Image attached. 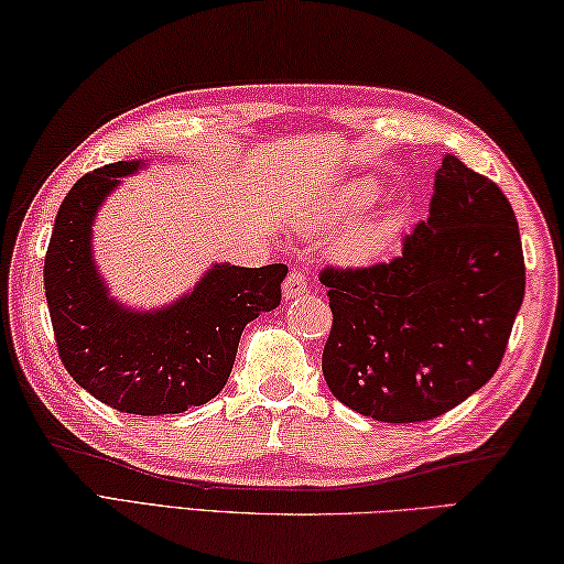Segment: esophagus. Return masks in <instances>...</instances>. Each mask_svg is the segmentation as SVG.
Instances as JSON below:
<instances>
[{"label":"esophagus","instance_id":"obj_1","mask_svg":"<svg viewBox=\"0 0 564 564\" xmlns=\"http://www.w3.org/2000/svg\"><path fill=\"white\" fill-rule=\"evenodd\" d=\"M308 289L311 285H308V279H305V273L291 271L289 279H285V283H283V299L293 301V299H299V295L308 293Z\"/></svg>","mask_w":564,"mask_h":564}]
</instances>
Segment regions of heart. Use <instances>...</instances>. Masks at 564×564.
<instances>
[{
  "instance_id": "b5f03b06",
  "label": "heart",
  "mask_w": 564,
  "mask_h": 564,
  "mask_svg": "<svg viewBox=\"0 0 564 564\" xmlns=\"http://www.w3.org/2000/svg\"><path fill=\"white\" fill-rule=\"evenodd\" d=\"M377 197L375 184L370 182H357L347 189L340 202H337V219H352L357 214H362L365 209L372 207V202ZM387 227L384 224H367V227L352 231L350 237H345L340 241V256L345 261L352 263H367L380 256L387 249Z\"/></svg>"
}]
</instances>
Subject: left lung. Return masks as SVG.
Segmentation results:
<instances>
[{
	"label": "left lung",
	"instance_id": "1",
	"mask_svg": "<svg viewBox=\"0 0 564 564\" xmlns=\"http://www.w3.org/2000/svg\"><path fill=\"white\" fill-rule=\"evenodd\" d=\"M333 311L330 392L377 422H426L496 375L525 295L523 243L496 182L454 155L436 170L429 219L402 253L321 271Z\"/></svg>",
	"mask_w": 564,
	"mask_h": 564
}]
</instances>
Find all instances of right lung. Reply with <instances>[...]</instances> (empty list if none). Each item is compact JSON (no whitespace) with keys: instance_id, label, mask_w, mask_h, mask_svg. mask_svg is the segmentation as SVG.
<instances>
[{"instance_id":"obj_1","label":"right lung","mask_w":564,"mask_h":564,"mask_svg":"<svg viewBox=\"0 0 564 564\" xmlns=\"http://www.w3.org/2000/svg\"><path fill=\"white\" fill-rule=\"evenodd\" d=\"M140 167L142 160L98 167L61 202L44 261L46 303L61 362L86 392L126 414H180L221 392L243 327L279 308L289 265L217 263L167 308H122L96 269L90 227L120 177Z\"/></svg>"}]
</instances>
